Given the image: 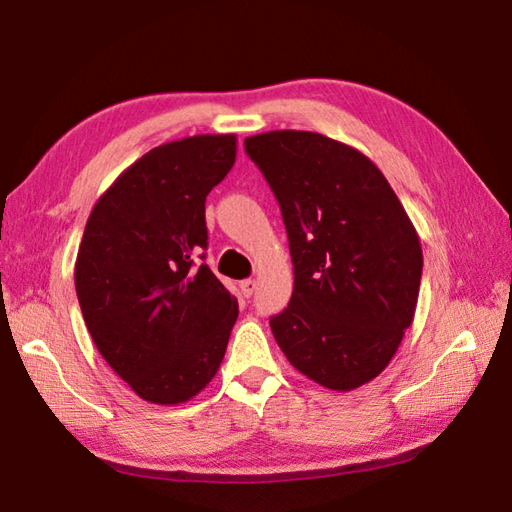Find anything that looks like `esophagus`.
<instances>
[{"mask_svg": "<svg viewBox=\"0 0 512 512\" xmlns=\"http://www.w3.org/2000/svg\"><path fill=\"white\" fill-rule=\"evenodd\" d=\"M239 287H241V293H244V298H250L257 291V282L255 280H244L239 284Z\"/></svg>", "mask_w": 512, "mask_h": 512, "instance_id": "obj_1", "label": "esophagus"}]
</instances>
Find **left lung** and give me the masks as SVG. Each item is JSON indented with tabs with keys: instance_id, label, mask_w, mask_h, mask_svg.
I'll use <instances>...</instances> for the list:
<instances>
[{
	"instance_id": "left-lung-1",
	"label": "left lung",
	"mask_w": 512,
	"mask_h": 512,
	"mask_svg": "<svg viewBox=\"0 0 512 512\" xmlns=\"http://www.w3.org/2000/svg\"><path fill=\"white\" fill-rule=\"evenodd\" d=\"M280 203L293 293L271 329L284 357L332 391L384 370L413 323L422 277L418 232L375 164L309 131L246 137Z\"/></svg>"
}]
</instances>
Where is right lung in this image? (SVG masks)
Wrapping results in <instances>:
<instances>
[{
  "label": "right lung",
  "instance_id": "right-lung-1",
  "mask_svg": "<svg viewBox=\"0 0 512 512\" xmlns=\"http://www.w3.org/2000/svg\"><path fill=\"white\" fill-rule=\"evenodd\" d=\"M235 158V135L155 146L108 187L85 225L74 268L85 325L146 402L192 400L228 348L237 298L201 259L205 198Z\"/></svg>",
  "mask_w": 512,
  "mask_h": 512
}]
</instances>
